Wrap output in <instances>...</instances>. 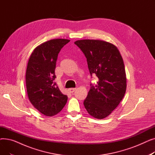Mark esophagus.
Listing matches in <instances>:
<instances>
[{"mask_svg":"<svg viewBox=\"0 0 155 155\" xmlns=\"http://www.w3.org/2000/svg\"><path fill=\"white\" fill-rule=\"evenodd\" d=\"M76 91V88H70L68 89V92L70 93H73Z\"/></svg>","mask_w":155,"mask_h":155,"instance_id":"obj_1","label":"esophagus"}]
</instances>
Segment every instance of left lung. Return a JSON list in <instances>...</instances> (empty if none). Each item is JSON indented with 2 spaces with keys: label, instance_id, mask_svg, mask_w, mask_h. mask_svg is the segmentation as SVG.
Listing matches in <instances>:
<instances>
[{
  "label": "left lung",
  "instance_id": "obj_1",
  "mask_svg": "<svg viewBox=\"0 0 155 155\" xmlns=\"http://www.w3.org/2000/svg\"><path fill=\"white\" fill-rule=\"evenodd\" d=\"M75 44L85 54L91 76L97 85L91 87L84 105L94 118L102 119L112 113L123 99L126 91L124 64L117 48L98 39L78 40Z\"/></svg>",
  "mask_w": 155,
  "mask_h": 155
}]
</instances>
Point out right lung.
I'll return each mask as SVG.
<instances>
[{"label": "right lung", "instance_id": "add662e5", "mask_svg": "<svg viewBox=\"0 0 155 155\" xmlns=\"http://www.w3.org/2000/svg\"><path fill=\"white\" fill-rule=\"evenodd\" d=\"M69 39H54L38 46L32 52L26 73L28 96L32 105L42 114L53 116L66 104L63 94L53 81L58 55Z\"/></svg>", "mask_w": 155, "mask_h": 155}]
</instances>
